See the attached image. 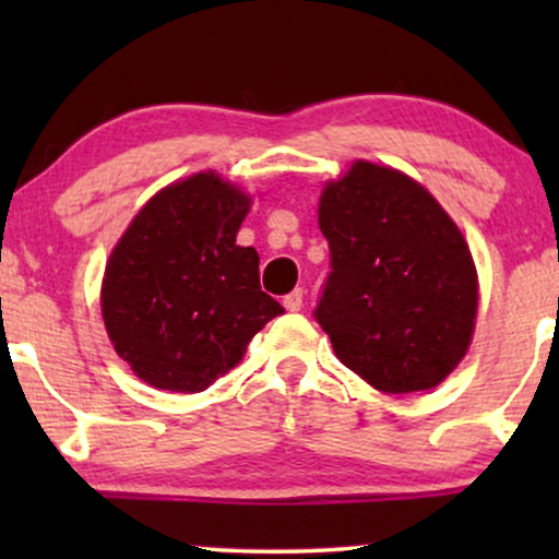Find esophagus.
Listing matches in <instances>:
<instances>
[{
  "label": "esophagus",
  "mask_w": 559,
  "mask_h": 559,
  "mask_svg": "<svg viewBox=\"0 0 559 559\" xmlns=\"http://www.w3.org/2000/svg\"><path fill=\"white\" fill-rule=\"evenodd\" d=\"M282 305H285V308L289 310V312H297V310H302V305H305V293L302 289H293V293H289L285 300H282Z\"/></svg>",
  "instance_id": "esophagus-1"
}]
</instances>
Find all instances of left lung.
Returning <instances> with one entry per match:
<instances>
[{
    "label": "left lung",
    "instance_id": "1",
    "mask_svg": "<svg viewBox=\"0 0 559 559\" xmlns=\"http://www.w3.org/2000/svg\"><path fill=\"white\" fill-rule=\"evenodd\" d=\"M331 277L316 318L343 366L386 394L435 389L468 354L478 272L468 241L425 186L354 159L318 203Z\"/></svg>",
    "mask_w": 559,
    "mask_h": 559
}]
</instances>
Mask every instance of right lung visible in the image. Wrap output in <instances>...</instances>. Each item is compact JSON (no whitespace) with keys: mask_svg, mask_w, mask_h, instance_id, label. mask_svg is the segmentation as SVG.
I'll return each mask as SVG.
<instances>
[{"mask_svg":"<svg viewBox=\"0 0 559 559\" xmlns=\"http://www.w3.org/2000/svg\"><path fill=\"white\" fill-rule=\"evenodd\" d=\"M251 195L201 170L157 190L106 259L102 318L134 377L195 394L241 364L285 312L259 287V254L236 234Z\"/></svg>","mask_w":559,"mask_h":559,"instance_id":"obj_1","label":"right lung"}]
</instances>
